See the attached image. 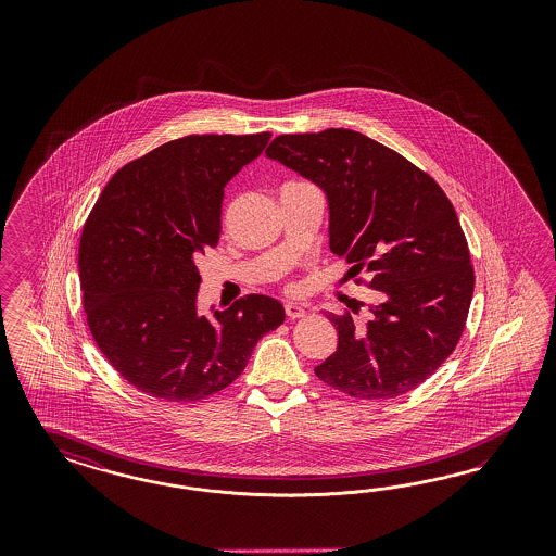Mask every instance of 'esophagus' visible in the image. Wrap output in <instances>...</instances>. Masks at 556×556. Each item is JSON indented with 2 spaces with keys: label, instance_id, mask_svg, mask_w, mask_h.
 <instances>
[{
  "label": "esophagus",
  "instance_id": "esophagus-1",
  "mask_svg": "<svg viewBox=\"0 0 556 556\" xmlns=\"http://www.w3.org/2000/svg\"><path fill=\"white\" fill-rule=\"evenodd\" d=\"M286 314L289 320H300L307 312L303 309L302 305H298V303H286Z\"/></svg>",
  "mask_w": 556,
  "mask_h": 556
}]
</instances>
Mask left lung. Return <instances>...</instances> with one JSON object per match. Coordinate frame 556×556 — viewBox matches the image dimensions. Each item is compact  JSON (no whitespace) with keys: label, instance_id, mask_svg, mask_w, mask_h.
I'll list each match as a JSON object with an SVG mask.
<instances>
[{"label":"left lung","instance_id":"8db88e82","mask_svg":"<svg viewBox=\"0 0 556 556\" xmlns=\"http://www.w3.org/2000/svg\"><path fill=\"white\" fill-rule=\"evenodd\" d=\"M267 156L324 189L332 253L379 291L367 321L328 314L338 346L318 379L358 400L418 388L455 351L471 307L475 270L453 203L400 152L346 128L277 136Z\"/></svg>","mask_w":556,"mask_h":556}]
</instances>
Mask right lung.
<instances>
[{
    "label": "right lung",
    "mask_w": 556,
    "mask_h": 556,
    "mask_svg": "<svg viewBox=\"0 0 556 556\" xmlns=\"http://www.w3.org/2000/svg\"><path fill=\"white\" fill-rule=\"evenodd\" d=\"M191 135L124 165L103 187L79 244L91 337L132 388L163 402H200L244 370L283 305L251 293L212 318L198 314V256L218 247L224 187L269 142Z\"/></svg>",
    "instance_id": "1"
}]
</instances>
